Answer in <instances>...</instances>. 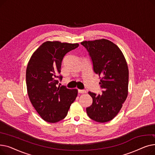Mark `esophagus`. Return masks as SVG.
Instances as JSON below:
<instances>
[{
    "mask_svg": "<svg viewBox=\"0 0 155 155\" xmlns=\"http://www.w3.org/2000/svg\"><path fill=\"white\" fill-rule=\"evenodd\" d=\"M78 93H80V94H85V93L87 92L86 91H85V90H80V89H78Z\"/></svg>",
    "mask_w": 155,
    "mask_h": 155,
    "instance_id": "34e87169",
    "label": "esophagus"
}]
</instances>
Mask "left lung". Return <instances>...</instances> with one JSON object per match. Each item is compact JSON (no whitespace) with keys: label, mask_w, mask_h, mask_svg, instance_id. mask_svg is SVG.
I'll return each mask as SVG.
<instances>
[{"label":"left lung","mask_w":155,"mask_h":155,"mask_svg":"<svg viewBox=\"0 0 155 155\" xmlns=\"http://www.w3.org/2000/svg\"><path fill=\"white\" fill-rule=\"evenodd\" d=\"M90 54L94 70L99 75L102 95L88 92L93 99L87 107L88 117L98 123L114 118L128 95L129 70L125 57L119 48L106 39L81 42Z\"/></svg>","instance_id":"left-lung-1"}]
</instances>
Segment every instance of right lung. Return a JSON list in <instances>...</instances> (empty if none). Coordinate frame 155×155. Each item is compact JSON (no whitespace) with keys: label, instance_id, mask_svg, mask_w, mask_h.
I'll use <instances>...</instances> for the list:
<instances>
[{"label":"right lung","instance_id":"add662e5","mask_svg":"<svg viewBox=\"0 0 155 155\" xmlns=\"http://www.w3.org/2000/svg\"><path fill=\"white\" fill-rule=\"evenodd\" d=\"M78 46V43L48 41L37 49L28 62L26 78L29 98L41 117L48 123H55L66 117L77 96V89L56 85L57 78H62L58 74L64 56Z\"/></svg>","mask_w":155,"mask_h":155}]
</instances>
